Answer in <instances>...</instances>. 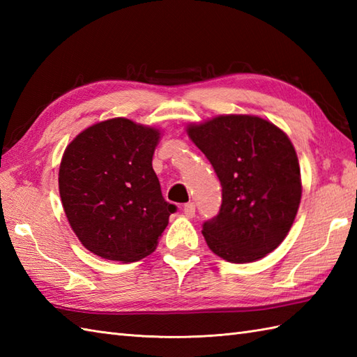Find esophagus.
<instances>
[{
	"label": "esophagus",
	"instance_id": "1",
	"mask_svg": "<svg viewBox=\"0 0 357 357\" xmlns=\"http://www.w3.org/2000/svg\"><path fill=\"white\" fill-rule=\"evenodd\" d=\"M183 211H184V215H185L187 218H193V216H195V211H196L195 204H193V202H187V204H184Z\"/></svg>",
	"mask_w": 357,
	"mask_h": 357
}]
</instances>
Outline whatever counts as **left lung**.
<instances>
[{
	"label": "left lung",
	"mask_w": 357,
	"mask_h": 357,
	"mask_svg": "<svg viewBox=\"0 0 357 357\" xmlns=\"http://www.w3.org/2000/svg\"><path fill=\"white\" fill-rule=\"evenodd\" d=\"M222 187L219 213L202 224L207 245L222 259L245 264L273 252L298 213V156L275 124L248 115L218 116L187 128Z\"/></svg>",
	"instance_id": "1"
}]
</instances>
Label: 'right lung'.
Wrapping results in <instances>:
<instances>
[{"label": "right lung", "mask_w": 357, "mask_h": 357, "mask_svg": "<svg viewBox=\"0 0 357 357\" xmlns=\"http://www.w3.org/2000/svg\"><path fill=\"white\" fill-rule=\"evenodd\" d=\"M155 128L126 118L86 128L66 149L59 195L81 244L109 261L135 262L156 248L176 211L151 167Z\"/></svg>", "instance_id": "right-lung-1"}]
</instances>
